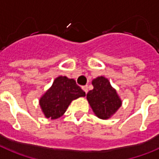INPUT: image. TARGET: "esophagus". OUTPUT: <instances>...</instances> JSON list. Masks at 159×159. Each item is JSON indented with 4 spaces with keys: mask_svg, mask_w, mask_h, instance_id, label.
Wrapping results in <instances>:
<instances>
[{
    "mask_svg": "<svg viewBox=\"0 0 159 159\" xmlns=\"http://www.w3.org/2000/svg\"><path fill=\"white\" fill-rule=\"evenodd\" d=\"M82 89H83V90H84V91L85 93L87 94L88 91H89V89H88V86H87V85H85V86H83Z\"/></svg>",
    "mask_w": 159,
    "mask_h": 159,
    "instance_id": "1",
    "label": "esophagus"
}]
</instances>
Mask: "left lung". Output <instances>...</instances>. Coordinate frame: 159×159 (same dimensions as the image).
I'll list each match as a JSON object with an SVG mask.
<instances>
[{
	"instance_id": "1",
	"label": "left lung",
	"mask_w": 159,
	"mask_h": 159,
	"mask_svg": "<svg viewBox=\"0 0 159 159\" xmlns=\"http://www.w3.org/2000/svg\"><path fill=\"white\" fill-rule=\"evenodd\" d=\"M93 89L87 93V100L98 118L109 119L122 106V100L116 89L107 78L98 76L92 80Z\"/></svg>"
}]
</instances>
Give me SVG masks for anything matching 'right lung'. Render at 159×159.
I'll return each instance as SVG.
<instances>
[{
    "instance_id": "1",
    "label": "right lung",
    "mask_w": 159,
    "mask_h": 159,
    "mask_svg": "<svg viewBox=\"0 0 159 159\" xmlns=\"http://www.w3.org/2000/svg\"><path fill=\"white\" fill-rule=\"evenodd\" d=\"M80 97H85V93L75 80L60 75L40 97L39 104L44 117L57 119L64 115L72 101Z\"/></svg>"
}]
</instances>
